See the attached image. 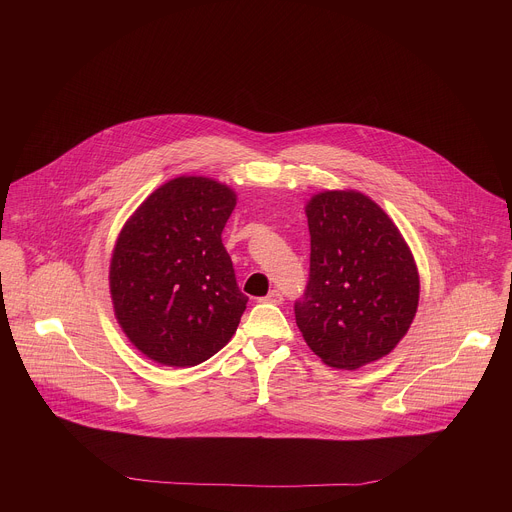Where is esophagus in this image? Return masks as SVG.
<instances>
[{
  "label": "esophagus",
  "instance_id": "esophagus-1",
  "mask_svg": "<svg viewBox=\"0 0 512 512\" xmlns=\"http://www.w3.org/2000/svg\"><path fill=\"white\" fill-rule=\"evenodd\" d=\"M261 300L267 302V304H281V302H283V296H281L279 289H271L269 294H267L265 298H261Z\"/></svg>",
  "mask_w": 512,
  "mask_h": 512
}]
</instances>
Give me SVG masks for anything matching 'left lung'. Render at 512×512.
<instances>
[{
    "instance_id": "left-lung-1",
    "label": "left lung",
    "mask_w": 512,
    "mask_h": 512,
    "mask_svg": "<svg viewBox=\"0 0 512 512\" xmlns=\"http://www.w3.org/2000/svg\"><path fill=\"white\" fill-rule=\"evenodd\" d=\"M310 281L296 324L328 367L354 371L389 354L419 304V273L389 214L367 194L324 190L306 204Z\"/></svg>"
}]
</instances>
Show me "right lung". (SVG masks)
Here are the masks:
<instances>
[{"mask_svg":"<svg viewBox=\"0 0 512 512\" xmlns=\"http://www.w3.org/2000/svg\"><path fill=\"white\" fill-rule=\"evenodd\" d=\"M235 206L231 186L178 176L137 206L115 241V318L129 342L164 367H196L237 332L249 298L221 239Z\"/></svg>","mask_w":512,"mask_h":512,"instance_id":"1","label":"right lung"}]
</instances>
